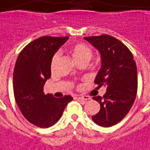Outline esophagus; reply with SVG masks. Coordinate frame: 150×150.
<instances>
[{
	"label": "esophagus",
	"mask_w": 150,
	"mask_h": 150,
	"mask_svg": "<svg viewBox=\"0 0 150 150\" xmlns=\"http://www.w3.org/2000/svg\"><path fill=\"white\" fill-rule=\"evenodd\" d=\"M77 99L80 100H91V97L87 96H77Z\"/></svg>",
	"instance_id": "1"
}]
</instances>
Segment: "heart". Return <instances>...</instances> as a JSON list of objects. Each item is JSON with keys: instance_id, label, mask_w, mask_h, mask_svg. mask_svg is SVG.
Wrapping results in <instances>:
<instances>
[{"instance_id": "heart-1", "label": "heart", "mask_w": 150, "mask_h": 150, "mask_svg": "<svg viewBox=\"0 0 150 150\" xmlns=\"http://www.w3.org/2000/svg\"><path fill=\"white\" fill-rule=\"evenodd\" d=\"M72 55H73L74 60L76 62L81 61V60H86L89 61L91 56H92V50L89 47L88 45L85 44H76L72 47L71 49ZM59 58V53H56L53 56L52 59V64H54V62L57 60Z\"/></svg>"}]
</instances>
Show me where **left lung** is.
Listing matches in <instances>:
<instances>
[{"instance_id":"8db88e82","label":"left lung","mask_w":150,"mask_h":150,"mask_svg":"<svg viewBox=\"0 0 150 150\" xmlns=\"http://www.w3.org/2000/svg\"><path fill=\"white\" fill-rule=\"evenodd\" d=\"M84 39L100 54L101 68L95 83L107 86L104 96L93 97L100 103V110L91 118L100 127H112L124 118L136 100L138 85L136 62L130 50L112 36Z\"/></svg>"}]
</instances>
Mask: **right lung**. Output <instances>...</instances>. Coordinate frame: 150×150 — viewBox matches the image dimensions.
<instances>
[{"instance_id": "add662e5", "label": "right lung", "mask_w": 150, "mask_h": 150, "mask_svg": "<svg viewBox=\"0 0 150 150\" xmlns=\"http://www.w3.org/2000/svg\"><path fill=\"white\" fill-rule=\"evenodd\" d=\"M69 37H42L27 45L18 54L13 74L14 95L18 108L27 120L37 127L47 128L61 117L73 97L55 98L45 95L44 85L51 77L54 54Z\"/></svg>"}]
</instances>
